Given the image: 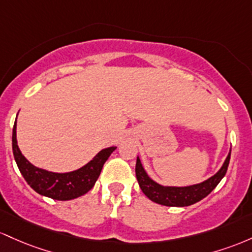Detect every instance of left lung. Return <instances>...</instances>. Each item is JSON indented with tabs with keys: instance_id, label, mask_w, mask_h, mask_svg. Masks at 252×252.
Returning <instances> with one entry per match:
<instances>
[{
	"instance_id": "1",
	"label": "left lung",
	"mask_w": 252,
	"mask_h": 252,
	"mask_svg": "<svg viewBox=\"0 0 252 252\" xmlns=\"http://www.w3.org/2000/svg\"><path fill=\"white\" fill-rule=\"evenodd\" d=\"M230 157L231 150L224 163H222L221 168L213 176L202 181V182L190 186L177 187V186L159 185L149 176V174L144 169L143 164H141L139 156L137 157V163H135V176H137L141 191L151 201L163 206H169V207H186V206H190L199 202L200 200L207 196L217 187L218 183L222 180L226 171H227Z\"/></svg>"
}]
</instances>
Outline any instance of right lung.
Wrapping results in <instances>:
<instances>
[{
  "label": "right lung",
  "mask_w": 252,
  "mask_h": 252,
  "mask_svg": "<svg viewBox=\"0 0 252 252\" xmlns=\"http://www.w3.org/2000/svg\"><path fill=\"white\" fill-rule=\"evenodd\" d=\"M16 115L15 123L13 127V155L18 168L26 182L38 194L42 196L51 197L59 201H67V200L80 197L94 187L95 182L100 176L103 164L111 156L112 152L117 149V146H109L101 150L90 162L77 170L69 172H53L45 170L33 165L20 151L16 139Z\"/></svg>",
  "instance_id": "right-lung-1"
}]
</instances>
